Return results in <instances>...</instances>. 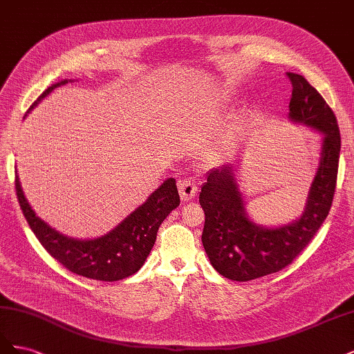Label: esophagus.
<instances>
[{
    "label": "esophagus",
    "mask_w": 354,
    "mask_h": 354,
    "mask_svg": "<svg viewBox=\"0 0 354 354\" xmlns=\"http://www.w3.org/2000/svg\"><path fill=\"white\" fill-rule=\"evenodd\" d=\"M178 192H180L181 201H190V199H194L196 195L198 185L194 180H189V178L180 180L178 181Z\"/></svg>",
    "instance_id": "esophagus-1"
}]
</instances>
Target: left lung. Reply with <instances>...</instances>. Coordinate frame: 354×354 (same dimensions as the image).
<instances>
[{
  "instance_id": "left-lung-1",
  "label": "left lung",
  "mask_w": 354,
  "mask_h": 354,
  "mask_svg": "<svg viewBox=\"0 0 354 354\" xmlns=\"http://www.w3.org/2000/svg\"><path fill=\"white\" fill-rule=\"evenodd\" d=\"M288 77L292 82L288 120L322 136L319 165L301 216L273 227L255 223L246 212L236 160L211 169L201 186L199 203L205 212L202 245L214 269L232 281L259 279L291 264L332 205L341 149L337 118L303 75L288 72Z\"/></svg>"
}]
</instances>
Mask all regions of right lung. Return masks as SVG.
Segmentation results:
<instances>
[{
	"label": "right lung",
	"mask_w": 354,
	"mask_h": 354,
	"mask_svg": "<svg viewBox=\"0 0 354 354\" xmlns=\"http://www.w3.org/2000/svg\"><path fill=\"white\" fill-rule=\"evenodd\" d=\"M72 81L62 80L53 84L34 102L28 113L53 90ZM16 192L30 230L53 259L72 273L103 282L121 281L140 270L153 248L160 223L180 205L176 178L169 177L112 230L93 239H77L60 233L37 216L24 194L17 169Z\"/></svg>",
	"instance_id": "obj_1"
}]
</instances>
